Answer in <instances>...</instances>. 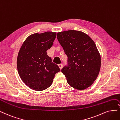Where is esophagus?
Returning <instances> with one entry per match:
<instances>
[{"mask_svg": "<svg viewBox=\"0 0 120 120\" xmlns=\"http://www.w3.org/2000/svg\"><path fill=\"white\" fill-rule=\"evenodd\" d=\"M58 66H59V68H60V69H62V68H63V65L62 64H59V65H58Z\"/></svg>", "mask_w": 120, "mask_h": 120, "instance_id": "34e87169", "label": "esophagus"}]
</instances>
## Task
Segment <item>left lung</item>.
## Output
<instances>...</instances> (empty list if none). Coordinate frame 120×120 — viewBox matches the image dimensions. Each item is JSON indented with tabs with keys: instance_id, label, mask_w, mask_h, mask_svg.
Masks as SVG:
<instances>
[{
	"instance_id": "1",
	"label": "left lung",
	"mask_w": 120,
	"mask_h": 120,
	"mask_svg": "<svg viewBox=\"0 0 120 120\" xmlns=\"http://www.w3.org/2000/svg\"><path fill=\"white\" fill-rule=\"evenodd\" d=\"M57 38L68 57V66L61 72L75 89L91 86L99 74L101 56L94 41L81 31L69 30L57 33Z\"/></svg>"
}]
</instances>
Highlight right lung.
Here are the masks:
<instances>
[{
	"label": "right lung",
	"mask_w": 120,
	"mask_h": 120,
	"mask_svg": "<svg viewBox=\"0 0 120 120\" xmlns=\"http://www.w3.org/2000/svg\"><path fill=\"white\" fill-rule=\"evenodd\" d=\"M56 33L46 32L31 34L22 44L17 57L20 77L31 89L42 91L49 87L55 75L60 71L46 53L53 44Z\"/></svg>",
	"instance_id": "add662e5"
}]
</instances>
